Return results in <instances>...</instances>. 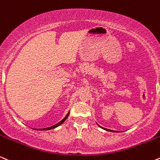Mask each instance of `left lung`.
<instances>
[{"mask_svg": "<svg viewBox=\"0 0 160 160\" xmlns=\"http://www.w3.org/2000/svg\"><path fill=\"white\" fill-rule=\"evenodd\" d=\"M99 127H100V126H99ZM102 129H106V130H107V131H110V132H115V131H114V130H111V129H106V128H103V127H100Z\"/></svg>", "mask_w": 160, "mask_h": 160, "instance_id": "obj_1", "label": "left lung"}]
</instances>
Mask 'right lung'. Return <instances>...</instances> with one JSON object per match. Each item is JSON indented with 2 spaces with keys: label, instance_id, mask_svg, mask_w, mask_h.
Listing matches in <instances>:
<instances>
[{
  "label": "right lung",
  "instance_id": "1",
  "mask_svg": "<svg viewBox=\"0 0 160 160\" xmlns=\"http://www.w3.org/2000/svg\"><path fill=\"white\" fill-rule=\"evenodd\" d=\"M69 112H68V113H67V115H66V117L63 118V120H62L61 121H60L59 123H56V124H54V126H52V127H48V128H44V129H42V130H48V129H54V128H56V127H58V126H60L61 124H62V123H63V122H64L65 121H66V119H67V118H68V116H69Z\"/></svg>",
  "mask_w": 160,
  "mask_h": 160
}]
</instances>
